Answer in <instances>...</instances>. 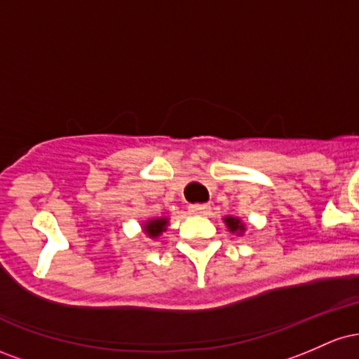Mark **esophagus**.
I'll return each instance as SVG.
<instances>
[{
  "instance_id": "34e87169",
  "label": "esophagus",
  "mask_w": 359,
  "mask_h": 359,
  "mask_svg": "<svg viewBox=\"0 0 359 359\" xmlns=\"http://www.w3.org/2000/svg\"><path fill=\"white\" fill-rule=\"evenodd\" d=\"M189 211L192 214H208L211 211V205L209 204H192L191 208H189Z\"/></svg>"
}]
</instances>
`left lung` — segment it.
Segmentation results:
<instances>
[{
  "instance_id": "left-lung-1",
  "label": "left lung",
  "mask_w": 359,
  "mask_h": 359,
  "mask_svg": "<svg viewBox=\"0 0 359 359\" xmlns=\"http://www.w3.org/2000/svg\"><path fill=\"white\" fill-rule=\"evenodd\" d=\"M226 224L231 231H245V224H241V221L236 217H226Z\"/></svg>"
}]
</instances>
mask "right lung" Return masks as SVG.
<instances>
[{"label":"right lung","instance_id":"add662e5","mask_svg":"<svg viewBox=\"0 0 359 359\" xmlns=\"http://www.w3.org/2000/svg\"><path fill=\"white\" fill-rule=\"evenodd\" d=\"M165 226H167V219H163V217H160V219L148 221L145 226V233L150 238H156L158 234H162V231H165Z\"/></svg>","mask_w":359,"mask_h":359}]
</instances>
